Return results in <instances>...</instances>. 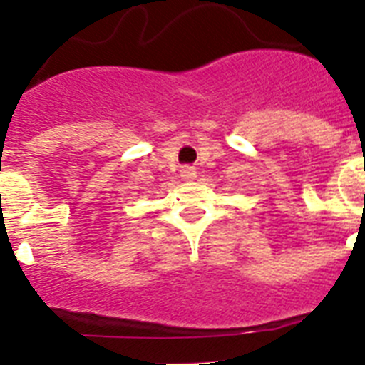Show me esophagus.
Returning <instances> with one entry per match:
<instances>
[{"label":"esophagus","instance_id":"1","mask_svg":"<svg viewBox=\"0 0 365 365\" xmlns=\"http://www.w3.org/2000/svg\"><path fill=\"white\" fill-rule=\"evenodd\" d=\"M180 175H182V179L185 180H193L195 179V175H197V172H195V168L193 166H182Z\"/></svg>","mask_w":365,"mask_h":365}]
</instances>
